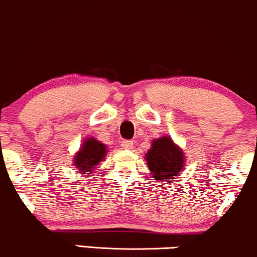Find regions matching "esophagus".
Returning a JSON list of instances; mask_svg holds the SVG:
<instances>
[{
	"label": "esophagus",
	"mask_w": 257,
	"mask_h": 257,
	"mask_svg": "<svg viewBox=\"0 0 257 257\" xmlns=\"http://www.w3.org/2000/svg\"><path fill=\"white\" fill-rule=\"evenodd\" d=\"M133 146V143L131 140H122L121 142V147L125 150H130Z\"/></svg>",
	"instance_id": "esophagus-1"
}]
</instances>
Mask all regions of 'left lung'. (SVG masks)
<instances>
[{
	"label": "left lung",
	"mask_w": 257,
	"mask_h": 257,
	"mask_svg": "<svg viewBox=\"0 0 257 257\" xmlns=\"http://www.w3.org/2000/svg\"><path fill=\"white\" fill-rule=\"evenodd\" d=\"M145 159L151 174L159 181L175 179L185 166L184 152L170 137L153 140L152 149L147 151Z\"/></svg>",
	"instance_id": "obj_1"
}]
</instances>
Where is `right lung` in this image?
<instances>
[{
	"label": "right lung",
	"instance_id": "obj_1",
	"mask_svg": "<svg viewBox=\"0 0 257 257\" xmlns=\"http://www.w3.org/2000/svg\"><path fill=\"white\" fill-rule=\"evenodd\" d=\"M106 152L107 147L103 143L91 137L84 140L82 147L73 158V165L79 173L91 175L93 173V168L105 159ZM91 177H96V175H91Z\"/></svg>",
	"mask_w": 257,
	"mask_h": 257
}]
</instances>
